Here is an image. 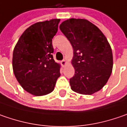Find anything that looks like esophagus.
Here are the masks:
<instances>
[{
    "label": "esophagus",
    "instance_id": "34e87169",
    "mask_svg": "<svg viewBox=\"0 0 127 127\" xmlns=\"http://www.w3.org/2000/svg\"><path fill=\"white\" fill-rule=\"evenodd\" d=\"M61 64L63 65V67H64L66 64H67V61L65 60H62L61 61Z\"/></svg>",
    "mask_w": 127,
    "mask_h": 127
}]
</instances>
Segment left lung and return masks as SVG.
Segmentation results:
<instances>
[{
  "mask_svg": "<svg viewBox=\"0 0 127 127\" xmlns=\"http://www.w3.org/2000/svg\"><path fill=\"white\" fill-rule=\"evenodd\" d=\"M60 29L73 47L74 75L69 79L72 90L88 95L100 90L113 67L112 51L106 37L85 19L67 20Z\"/></svg>",
  "mask_w": 127,
  "mask_h": 127,
  "instance_id": "8db88e82",
  "label": "left lung"
}]
</instances>
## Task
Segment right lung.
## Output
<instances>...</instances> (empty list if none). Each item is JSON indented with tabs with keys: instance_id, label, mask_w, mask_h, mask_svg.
<instances>
[{
	"instance_id": "right-lung-1",
	"label": "right lung",
	"mask_w": 127,
	"mask_h": 127,
	"mask_svg": "<svg viewBox=\"0 0 127 127\" xmlns=\"http://www.w3.org/2000/svg\"><path fill=\"white\" fill-rule=\"evenodd\" d=\"M60 21L52 19L32 25L24 31L14 48V74L22 87L32 95L52 92L60 76V65L53 56V38Z\"/></svg>"
}]
</instances>
